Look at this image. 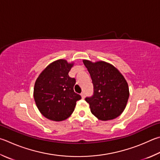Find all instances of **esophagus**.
Here are the masks:
<instances>
[{
  "label": "esophagus",
  "mask_w": 160,
  "mask_h": 160,
  "mask_svg": "<svg viewBox=\"0 0 160 160\" xmlns=\"http://www.w3.org/2000/svg\"><path fill=\"white\" fill-rule=\"evenodd\" d=\"M81 97H82V98H85V92H82V93H81Z\"/></svg>",
  "instance_id": "esophagus-1"
}]
</instances>
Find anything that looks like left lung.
Segmentation results:
<instances>
[{
  "label": "left lung",
  "instance_id": "1",
  "mask_svg": "<svg viewBox=\"0 0 160 160\" xmlns=\"http://www.w3.org/2000/svg\"><path fill=\"white\" fill-rule=\"evenodd\" d=\"M94 85V94L86 97L90 110L98 120H113L122 114L129 97L126 80L115 66L103 61L83 60Z\"/></svg>",
  "mask_w": 160,
  "mask_h": 160
}]
</instances>
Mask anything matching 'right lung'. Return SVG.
Segmentation results:
<instances>
[{"label": "right lung", "mask_w": 160, "mask_h": 160, "mask_svg": "<svg viewBox=\"0 0 160 160\" xmlns=\"http://www.w3.org/2000/svg\"><path fill=\"white\" fill-rule=\"evenodd\" d=\"M72 66L64 59L55 61L42 71L35 82V102L49 120H65L74 111L76 101L81 99L73 90L75 79L68 75Z\"/></svg>", "instance_id": "right-lung-1"}]
</instances>
